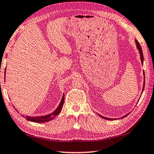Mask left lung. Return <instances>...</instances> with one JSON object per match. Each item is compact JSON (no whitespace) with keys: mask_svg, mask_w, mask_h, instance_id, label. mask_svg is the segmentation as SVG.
<instances>
[{"mask_svg":"<svg viewBox=\"0 0 154 154\" xmlns=\"http://www.w3.org/2000/svg\"><path fill=\"white\" fill-rule=\"evenodd\" d=\"M135 43H136V45H137V49H138V51H139V52H140V59H141V63H142L143 64V52H142V49H141V45H140V43L139 42H138L137 40H135ZM143 74H144V73H143ZM145 83V82H144ZM143 83V89H142V93H143V89H144V86H145V83ZM129 113H128V114H127V115H125V116H123V117H122V118H123V117H125L126 116H128ZM99 116H100L101 117H102V118H103V119H107V120H115L116 119H112V118H107V117H103V116H100L99 114Z\"/></svg>","mask_w":154,"mask_h":154,"instance_id":"left-lung-1","label":"left lung"}]
</instances>
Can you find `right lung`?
<instances>
[{
	"mask_svg": "<svg viewBox=\"0 0 154 154\" xmlns=\"http://www.w3.org/2000/svg\"><path fill=\"white\" fill-rule=\"evenodd\" d=\"M6 71V69H5ZM65 95L63 94V97L61 99V101L60 102V104L58 106V107L57 108L55 111H54L53 113H51V114H49V115L47 116H38V117H30V116H26L25 117V119L28 121H31L32 122H36V123H43V122H49L51 120H52L53 119L54 117H55L56 116L58 115V114L60 113L61 111L63 108V103H64V99H65ZM24 117V116H23Z\"/></svg>",
	"mask_w": 154,
	"mask_h": 154,
	"instance_id": "obj_1",
	"label": "right lung"
}]
</instances>
